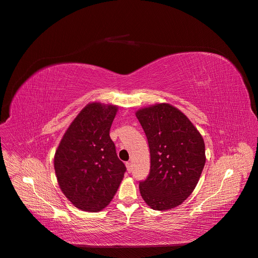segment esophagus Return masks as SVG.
Returning <instances> with one entry per match:
<instances>
[{"mask_svg":"<svg viewBox=\"0 0 258 258\" xmlns=\"http://www.w3.org/2000/svg\"><path fill=\"white\" fill-rule=\"evenodd\" d=\"M125 165H126V169H127V171L128 172H131L132 171V163H131V162H126V163H125Z\"/></svg>","mask_w":258,"mask_h":258,"instance_id":"obj_1","label":"esophagus"}]
</instances>
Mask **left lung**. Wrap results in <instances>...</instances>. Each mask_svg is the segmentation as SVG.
<instances>
[{
  "label": "left lung",
  "instance_id": "1",
  "mask_svg": "<svg viewBox=\"0 0 258 258\" xmlns=\"http://www.w3.org/2000/svg\"><path fill=\"white\" fill-rule=\"evenodd\" d=\"M151 153V171L139 185L154 210L181 205L192 194L204 168L205 143L196 126L169 103H156L136 112Z\"/></svg>",
  "mask_w": 258,
  "mask_h": 258
}]
</instances>
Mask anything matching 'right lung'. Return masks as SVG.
Instances as JSON below:
<instances>
[{"label": "right lung", "instance_id": "1", "mask_svg": "<svg viewBox=\"0 0 258 258\" xmlns=\"http://www.w3.org/2000/svg\"><path fill=\"white\" fill-rule=\"evenodd\" d=\"M117 111L113 104H87L68 127L54 156L61 191L80 210H102L124 177L126 167L110 137Z\"/></svg>", "mask_w": 258, "mask_h": 258}]
</instances>
